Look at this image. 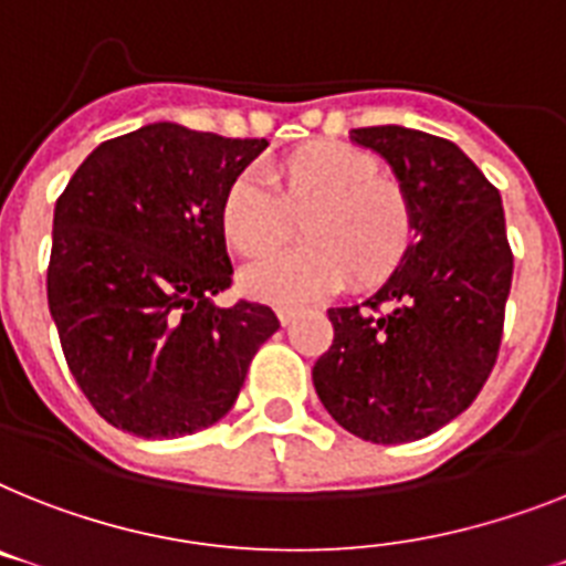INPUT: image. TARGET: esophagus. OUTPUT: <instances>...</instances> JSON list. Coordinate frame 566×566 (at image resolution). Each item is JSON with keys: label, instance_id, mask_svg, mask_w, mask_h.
<instances>
[{"label": "esophagus", "instance_id": "obj_1", "mask_svg": "<svg viewBox=\"0 0 566 566\" xmlns=\"http://www.w3.org/2000/svg\"><path fill=\"white\" fill-rule=\"evenodd\" d=\"M297 315H301V310H297V306H280V310H277V317H280V324H283V326L292 324Z\"/></svg>", "mask_w": 566, "mask_h": 566}]
</instances>
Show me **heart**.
Returning a JSON list of instances; mask_svg holds the SVG:
<instances>
[{"label":"heart","instance_id":"heart-1","mask_svg":"<svg viewBox=\"0 0 566 566\" xmlns=\"http://www.w3.org/2000/svg\"><path fill=\"white\" fill-rule=\"evenodd\" d=\"M265 185L240 172L222 193L219 228L233 251L268 256L304 219L307 242L249 265L240 283L251 297L301 303L338 289H373L399 272L417 240V213L401 181L381 172L373 153L344 142H315L269 165Z\"/></svg>","mask_w":566,"mask_h":566}]
</instances>
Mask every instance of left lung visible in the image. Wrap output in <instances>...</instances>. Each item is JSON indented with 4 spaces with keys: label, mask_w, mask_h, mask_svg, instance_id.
Here are the masks:
<instances>
[{
    "label": "left lung",
    "mask_w": 566,
    "mask_h": 566,
    "mask_svg": "<svg viewBox=\"0 0 566 566\" xmlns=\"http://www.w3.org/2000/svg\"><path fill=\"white\" fill-rule=\"evenodd\" d=\"M349 138L394 167L417 242L370 301L326 312L335 338L312 381L340 428L396 446L440 431L478 399L497 361L515 263L501 193L457 144L394 124Z\"/></svg>",
    "instance_id": "8db88e82"
}]
</instances>
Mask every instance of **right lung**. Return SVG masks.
<instances>
[{
	"label": "right lung",
	"mask_w": 566,
	"mask_h": 566,
	"mask_svg": "<svg viewBox=\"0 0 566 566\" xmlns=\"http://www.w3.org/2000/svg\"><path fill=\"white\" fill-rule=\"evenodd\" d=\"M265 147L158 120L92 149L60 193L49 310L74 381L120 431L219 422L280 329L263 303H213L233 274L219 202Z\"/></svg>",
	"instance_id": "right-lung-1"
}]
</instances>
